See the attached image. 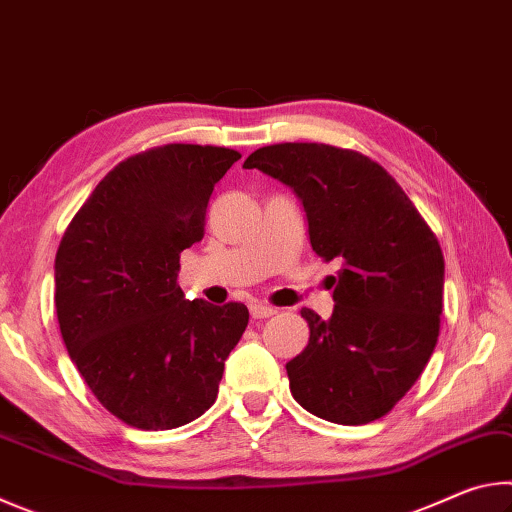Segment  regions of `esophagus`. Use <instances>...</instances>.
Listing matches in <instances>:
<instances>
[{
	"instance_id": "34e87169",
	"label": "esophagus",
	"mask_w": 512,
	"mask_h": 512,
	"mask_svg": "<svg viewBox=\"0 0 512 512\" xmlns=\"http://www.w3.org/2000/svg\"><path fill=\"white\" fill-rule=\"evenodd\" d=\"M273 314H275V309L268 307V305H262V302H255V305H250V316H253V318H268Z\"/></svg>"
}]
</instances>
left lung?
<instances>
[{
    "instance_id": "left-lung-1",
    "label": "left lung",
    "mask_w": 512,
    "mask_h": 512,
    "mask_svg": "<svg viewBox=\"0 0 512 512\" xmlns=\"http://www.w3.org/2000/svg\"><path fill=\"white\" fill-rule=\"evenodd\" d=\"M305 207L316 255L339 259L334 311L302 309L309 343L287 363L296 402L336 424H368L402 400L438 341L445 259L436 235L384 167L327 144L250 153Z\"/></svg>"
}]
</instances>
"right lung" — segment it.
I'll return each mask as SVG.
<instances>
[{"instance_id": "obj_1", "label": "right lung", "mask_w": 512, "mask_h": 512, "mask_svg": "<svg viewBox=\"0 0 512 512\" xmlns=\"http://www.w3.org/2000/svg\"><path fill=\"white\" fill-rule=\"evenodd\" d=\"M241 155L167 144L117 164L56 253V314L97 400L137 429H176L216 400L248 325L241 302L185 300L180 253L203 239L214 185Z\"/></svg>"}]
</instances>
